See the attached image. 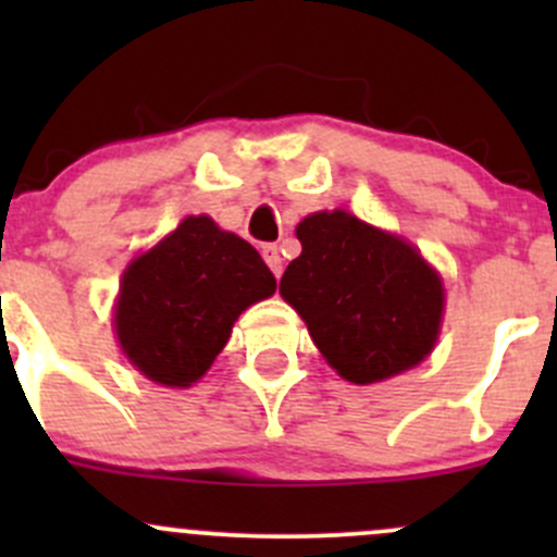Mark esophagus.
<instances>
[{"instance_id": "obj_1", "label": "esophagus", "mask_w": 557, "mask_h": 557, "mask_svg": "<svg viewBox=\"0 0 557 557\" xmlns=\"http://www.w3.org/2000/svg\"><path fill=\"white\" fill-rule=\"evenodd\" d=\"M261 256H263V261L269 263V269H272L274 277H280V274H283V258H280V247L277 245H263Z\"/></svg>"}]
</instances>
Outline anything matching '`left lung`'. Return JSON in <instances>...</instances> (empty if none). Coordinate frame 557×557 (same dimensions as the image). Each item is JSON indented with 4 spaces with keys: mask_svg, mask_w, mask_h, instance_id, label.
Masks as SVG:
<instances>
[{
    "mask_svg": "<svg viewBox=\"0 0 557 557\" xmlns=\"http://www.w3.org/2000/svg\"><path fill=\"white\" fill-rule=\"evenodd\" d=\"M301 256L280 280L325 361L358 385L423 361L440 336L442 280L412 245L350 212H314L296 226Z\"/></svg>",
    "mask_w": 557,
    "mask_h": 557,
    "instance_id": "obj_1",
    "label": "left lung"
}]
</instances>
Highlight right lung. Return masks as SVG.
Here are the masks:
<instances>
[{"label": "right lung", "mask_w": 557, "mask_h": 557, "mask_svg": "<svg viewBox=\"0 0 557 557\" xmlns=\"http://www.w3.org/2000/svg\"><path fill=\"white\" fill-rule=\"evenodd\" d=\"M274 288L250 243L207 215L185 218L123 274L117 342L145 377L188 387L226 347L234 320Z\"/></svg>", "instance_id": "right-lung-1"}]
</instances>
